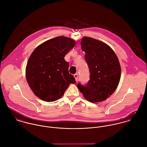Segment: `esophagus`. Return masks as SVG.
I'll return each mask as SVG.
<instances>
[{"mask_svg":"<svg viewBox=\"0 0 147 147\" xmlns=\"http://www.w3.org/2000/svg\"><path fill=\"white\" fill-rule=\"evenodd\" d=\"M74 77H75V78L76 81L77 82L78 80V74H75L74 75Z\"/></svg>","mask_w":147,"mask_h":147,"instance_id":"1","label":"esophagus"}]
</instances>
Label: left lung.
<instances>
[{"instance_id":"left-lung-1","label":"left lung","mask_w":147,"mask_h":147,"mask_svg":"<svg viewBox=\"0 0 147 147\" xmlns=\"http://www.w3.org/2000/svg\"><path fill=\"white\" fill-rule=\"evenodd\" d=\"M81 45L89 68L90 80L86 85L79 83L77 86L88 101H104L115 92L119 83V60L113 50L104 42L84 37Z\"/></svg>"}]
</instances>
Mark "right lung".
I'll list each match as a JSON object with an SVG mask.
<instances>
[{
	"label": "right lung",
	"mask_w": 147,
	"mask_h": 147,
	"mask_svg": "<svg viewBox=\"0 0 147 147\" xmlns=\"http://www.w3.org/2000/svg\"><path fill=\"white\" fill-rule=\"evenodd\" d=\"M76 42L59 36L38 46L30 55L26 67L27 82L34 94L44 101L61 98L70 84L76 83L69 74V63L64 58Z\"/></svg>",
	"instance_id": "right-lung-1"
}]
</instances>
